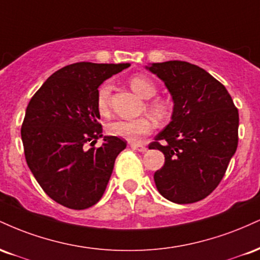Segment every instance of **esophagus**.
<instances>
[{
    "label": "esophagus",
    "instance_id": "esophagus-1",
    "mask_svg": "<svg viewBox=\"0 0 260 260\" xmlns=\"http://www.w3.org/2000/svg\"><path fill=\"white\" fill-rule=\"evenodd\" d=\"M129 147L133 149V150H138V151H142V153H144L145 150H147V147L143 144H138V143H129Z\"/></svg>",
    "mask_w": 260,
    "mask_h": 260
}]
</instances>
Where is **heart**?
<instances>
[{"label":"heart","mask_w":260,"mask_h":260,"mask_svg":"<svg viewBox=\"0 0 260 260\" xmlns=\"http://www.w3.org/2000/svg\"><path fill=\"white\" fill-rule=\"evenodd\" d=\"M129 85L134 92L143 99H150L157 92L156 85L151 79L145 76H134L129 79ZM110 95H111V83L105 82L99 86L96 92V107L101 116H107L110 112ZM148 111L157 122L165 121L170 115V105L164 99H154L148 104ZM151 123L148 118L140 117L136 120H117L107 126V132L111 136L126 140L139 139L140 137L150 132Z\"/></svg>","instance_id":"1"}]
</instances>
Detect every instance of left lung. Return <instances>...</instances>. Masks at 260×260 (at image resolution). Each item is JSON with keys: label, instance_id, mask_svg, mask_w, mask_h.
I'll return each mask as SVG.
<instances>
[{"label": "left lung", "instance_id": "obj_1", "mask_svg": "<svg viewBox=\"0 0 260 260\" xmlns=\"http://www.w3.org/2000/svg\"><path fill=\"white\" fill-rule=\"evenodd\" d=\"M174 101L171 122L149 149L165 155L154 174L160 194L177 204L202 201L217 187L238 144V110L219 80L198 66L168 61L145 66Z\"/></svg>", "mask_w": 260, "mask_h": 260}]
</instances>
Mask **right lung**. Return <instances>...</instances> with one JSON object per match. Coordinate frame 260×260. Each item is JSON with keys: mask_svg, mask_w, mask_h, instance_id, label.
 <instances>
[{"mask_svg": "<svg viewBox=\"0 0 260 260\" xmlns=\"http://www.w3.org/2000/svg\"><path fill=\"white\" fill-rule=\"evenodd\" d=\"M129 63L78 62L58 70L29 101L23 121L25 160L50 198L82 210L105 192L117 155L126 142L105 136L99 148L85 149L103 137L96 107L98 88Z\"/></svg>", "mask_w": 260, "mask_h": 260, "instance_id": "right-lung-1", "label": "right lung"}]
</instances>
